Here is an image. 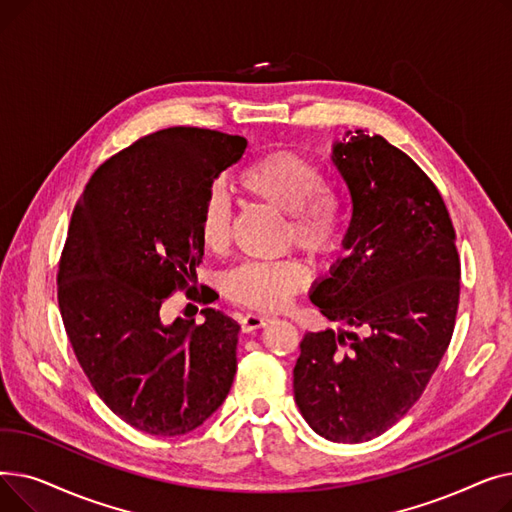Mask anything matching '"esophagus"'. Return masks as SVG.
I'll return each mask as SVG.
<instances>
[{
	"instance_id": "1",
	"label": "esophagus",
	"mask_w": 512,
	"mask_h": 512,
	"mask_svg": "<svg viewBox=\"0 0 512 512\" xmlns=\"http://www.w3.org/2000/svg\"><path fill=\"white\" fill-rule=\"evenodd\" d=\"M274 317L270 315H263V313H247L245 317H242V332H255L259 328H265L267 324H272Z\"/></svg>"
}]
</instances>
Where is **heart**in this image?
Listing matches in <instances>:
<instances>
[{"label": "heart", "mask_w": 512, "mask_h": 512, "mask_svg": "<svg viewBox=\"0 0 512 512\" xmlns=\"http://www.w3.org/2000/svg\"><path fill=\"white\" fill-rule=\"evenodd\" d=\"M238 188L247 197L288 215L286 238L313 257L330 255L340 238V207L328 191V178L311 159L276 151L259 157L240 172ZM203 247L224 253L230 245L232 220L226 199L209 191L197 222ZM309 282V270L299 259L245 263L226 276L228 299L255 311H282Z\"/></svg>", "instance_id": "obj_1"}]
</instances>
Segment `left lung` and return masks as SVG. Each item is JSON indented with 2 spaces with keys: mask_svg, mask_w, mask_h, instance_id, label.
Here are the masks:
<instances>
[{
  "mask_svg": "<svg viewBox=\"0 0 512 512\" xmlns=\"http://www.w3.org/2000/svg\"><path fill=\"white\" fill-rule=\"evenodd\" d=\"M332 161L353 201L330 276L311 303L355 332H307L294 400L315 434L367 442L423 394L452 338L461 294L456 234L436 184L380 134L348 130Z\"/></svg>",
  "mask_w": 512,
  "mask_h": 512,
  "instance_id": "obj_1",
  "label": "left lung"
}]
</instances>
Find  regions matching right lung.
I'll list each match as a JSON object with an SVG mask.
<instances>
[{"mask_svg": "<svg viewBox=\"0 0 512 512\" xmlns=\"http://www.w3.org/2000/svg\"><path fill=\"white\" fill-rule=\"evenodd\" d=\"M245 149L218 130H157L101 164L72 211L58 272L64 328L99 398L145 434L193 432L234 382L232 317L205 307L201 326L166 324L161 311L176 290L193 297L201 203Z\"/></svg>", "mask_w": 512, "mask_h": 512, "instance_id": "right-lung-1", "label": "right lung"}]
</instances>
